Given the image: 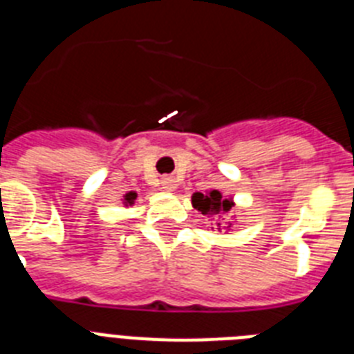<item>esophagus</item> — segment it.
<instances>
[{"label":"esophagus","instance_id":"esophagus-1","mask_svg":"<svg viewBox=\"0 0 354 354\" xmlns=\"http://www.w3.org/2000/svg\"><path fill=\"white\" fill-rule=\"evenodd\" d=\"M161 186L165 192H174L175 187H177V184H175V180L171 179V177H165V179L161 180Z\"/></svg>","mask_w":354,"mask_h":354}]
</instances>
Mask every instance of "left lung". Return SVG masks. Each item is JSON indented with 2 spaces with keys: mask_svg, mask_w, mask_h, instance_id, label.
Segmentation results:
<instances>
[{
  "mask_svg": "<svg viewBox=\"0 0 354 354\" xmlns=\"http://www.w3.org/2000/svg\"><path fill=\"white\" fill-rule=\"evenodd\" d=\"M193 207L198 212H202L204 216H209V218H220L221 214L228 212L232 209V200L223 198L220 192L212 189L211 193H195L192 198ZM220 225V223H218Z\"/></svg>",
  "mask_w": 354,
  "mask_h": 354,
  "instance_id": "8db88e82",
  "label": "left lung"
}]
</instances>
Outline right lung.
<instances>
[{"label": "right lung", "mask_w": 354, "mask_h": 354, "mask_svg": "<svg viewBox=\"0 0 354 354\" xmlns=\"http://www.w3.org/2000/svg\"><path fill=\"white\" fill-rule=\"evenodd\" d=\"M134 198H136V193H134V192H129L126 196H124V200H126V204H129V205L133 204Z\"/></svg>", "instance_id": "1"}]
</instances>
